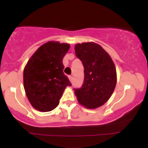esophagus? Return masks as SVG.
Returning <instances> with one entry per match:
<instances>
[{"label":"esophagus","mask_w":148,"mask_h":148,"mask_svg":"<svg viewBox=\"0 0 148 148\" xmlns=\"http://www.w3.org/2000/svg\"><path fill=\"white\" fill-rule=\"evenodd\" d=\"M69 80L70 81H72L73 80V76H71V75H70V76H69Z\"/></svg>","instance_id":"1"}]
</instances>
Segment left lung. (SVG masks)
<instances>
[{"instance_id": "1", "label": "left lung", "mask_w": 148, "mask_h": 148, "mask_svg": "<svg viewBox=\"0 0 148 148\" xmlns=\"http://www.w3.org/2000/svg\"><path fill=\"white\" fill-rule=\"evenodd\" d=\"M75 53L84 68L82 86L74 89L77 99L86 108L100 107L110 99L115 88V66L110 55L95 43L76 44Z\"/></svg>"}]
</instances>
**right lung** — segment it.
Instances as JSON below:
<instances>
[{
    "mask_svg": "<svg viewBox=\"0 0 148 148\" xmlns=\"http://www.w3.org/2000/svg\"><path fill=\"white\" fill-rule=\"evenodd\" d=\"M69 47V44L49 41L37 49L25 66V92L37 110L49 112L56 108L66 86H71L63 72L62 62Z\"/></svg>",
    "mask_w": 148,
    "mask_h": 148,
    "instance_id": "obj_1",
    "label": "right lung"
}]
</instances>
